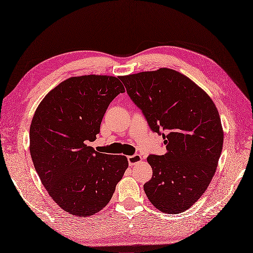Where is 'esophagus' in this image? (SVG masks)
Segmentation results:
<instances>
[{
    "instance_id": "34e87169",
    "label": "esophagus",
    "mask_w": 253,
    "mask_h": 253,
    "mask_svg": "<svg viewBox=\"0 0 253 253\" xmlns=\"http://www.w3.org/2000/svg\"><path fill=\"white\" fill-rule=\"evenodd\" d=\"M141 160H142V158H141V155H140V154H134V155H129V156H127L128 165H129L130 167L135 166L136 164H138L139 162H141Z\"/></svg>"
}]
</instances>
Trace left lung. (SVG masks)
I'll list each match as a JSON object with an SVG mask.
<instances>
[{
	"label": "left lung",
	"instance_id": "1",
	"mask_svg": "<svg viewBox=\"0 0 253 253\" xmlns=\"http://www.w3.org/2000/svg\"><path fill=\"white\" fill-rule=\"evenodd\" d=\"M120 80L167 148L164 155L147 158L152 177L144 191L156 209L184 212L209 186L220 158L223 131L216 106L195 82L172 69Z\"/></svg>",
	"mask_w": 253,
	"mask_h": 253
}]
</instances>
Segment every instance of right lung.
Listing matches in <instances>:
<instances>
[{"label": "right lung", "mask_w": 253, "mask_h": 253, "mask_svg": "<svg viewBox=\"0 0 253 253\" xmlns=\"http://www.w3.org/2000/svg\"><path fill=\"white\" fill-rule=\"evenodd\" d=\"M125 92L118 78L71 77L46 94L30 127V152L41 182L63 210L90 216L111 200L123 178L125 155L100 153L87 145L100 133L115 97Z\"/></svg>", "instance_id": "obj_1"}]
</instances>
